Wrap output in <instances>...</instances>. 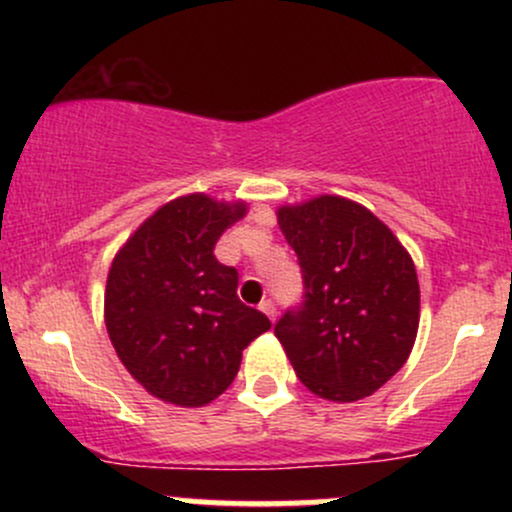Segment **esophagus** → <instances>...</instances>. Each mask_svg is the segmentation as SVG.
<instances>
[{
    "label": "esophagus",
    "mask_w": 512,
    "mask_h": 512,
    "mask_svg": "<svg viewBox=\"0 0 512 512\" xmlns=\"http://www.w3.org/2000/svg\"><path fill=\"white\" fill-rule=\"evenodd\" d=\"M260 310H262V313L267 315L272 322L276 320V308H274L272 301H262V303H260Z\"/></svg>",
    "instance_id": "34e87169"
}]
</instances>
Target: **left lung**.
<instances>
[{
	"mask_svg": "<svg viewBox=\"0 0 512 512\" xmlns=\"http://www.w3.org/2000/svg\"><path fill=\"white\" fill-rule=\"evenodd\" d=\"M296 252L303 301L276 322L298 380L356 402L407 363L419 330V279L395 233L351 199L322 195L276 211Z\"/></svg>",
	"mask_w": 512,
	"mask_h": 512,
	"instance_id": "8db88e82",
	"label": "left lung"
}]
</instances>
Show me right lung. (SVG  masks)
I'll use <instances>...</instances> for the list:
<instances>
[{
    "mask_svg": "<svg viewBox=\"0 0 512 512\" xmlns=\"http://www.w3.org/2000/svg\"><path fill=\"white\" fill-rule=\"evenodd\" d=\"M245 202L202 192L163 204L115 255L105 286V327L146 392L204 407L233 383L243 349L272 327L238 298V272L216 260V240Z\"/></svg>",
    "mask_w": 512,
    "mask_h": 512,
    "instance_id": "obj_1",
    "label": "right lung"
}]
</instances>
